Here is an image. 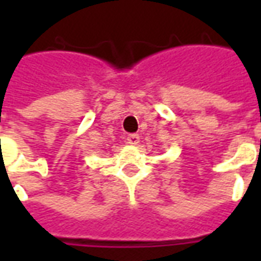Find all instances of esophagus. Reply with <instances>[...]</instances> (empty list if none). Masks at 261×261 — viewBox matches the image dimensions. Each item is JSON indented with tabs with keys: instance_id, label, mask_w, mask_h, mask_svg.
Returning <instances> with one entry per match:
<instances>
[{
	"instance_id": "obj_1",
	"label": "esophagus",
	"mask_w": 261,
	"mask_h": 261,
	"mask_svg": "<svg viewBox=\"0 0 261 261\" xmlns=\"http://www.w3.org/2000/svg\"><path fill=\"white\" fill-rule=\"evenodd\" d=\"M125 141H127V144H130V145H137L140 142V136L138 134H128Z\"/></svg>"
}]
</instances>
